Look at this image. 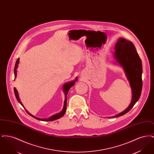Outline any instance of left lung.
<instances>
[{
  "label": "left lung",
  "mask_w": 154,
  "mask_h": 154,
  "mask_svg": "<svg viewBox=\"0 0 154 154\" xmlns=\"http://www.w3.org/2000/svg\"><path fill=\"white\" fill-rule=\"evenodd\" d=\"M115 58L124 69L127 79L132 89V99L129 106L122 112L112 117L122 116L132 109L141 95L142 81V63L134 45L131 42L124 38H119L115 46Z\"/></svg>",
  "instance_id": "8db88e82"
}]
</instances>
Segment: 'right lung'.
I'll use <instances>...</instances> for the list:
<instances>
[{"label":"right lung","mask_w":154,"mask_h":154,"mask_svg":"<svg viewBox=\"0 0 154 154\" xmlns=\"http://www.w3.org/2000/svg\"><path fill=\"white\" fill-rule=\"evenodd\" d=\"M19 60H20V58L17 59V61H16V63H15V79L16 76H17V71H16V69H17V67H18V64L19 63ZM77 80V79L76 78V79H75V80L73 81H72V82H67V83H66V84H65L63 85V91H64L65 94V99L64 106H63V110H62V111L60 112H59L58 114H55V115H54V116H52V117H51L50 118H47V119H42V118H38L34 117L33 116L31 115L30 114H29V112L26 110V112H27L29 115H30V116H32V117L35 118V119H38V120L43 121H54V120H55V119H59V118L62 117L65 114V112H66V103H67V97H66V95H67V94H68V92H69V89H70V88H71L72 86H73L74 85V84H75V82ZM14 91L15 95V97H16V99H17V100L18 101V102L20 103V104H21L22 106V103H21V101H20V99H19V97H18V95L17 91L15 89V88L14 89Z\"/></svg>","instance_id":"add662e5"}]
</instances>
